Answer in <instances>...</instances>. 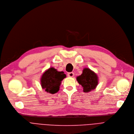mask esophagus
<instances>
[{
    "mask_svg": "<svg viewBox=\"0 0 134 134\" xmlns=\"http://www.w3.org/2000/svg\"><path fill=\"white\" fill-rule=\"evenodd\" d=\"M74 75V74L73 72H69L68 73V76L69 77H73Z\"/></svg>",
    "mask_w": 134,
    "mask_h": 134,
    "instance_id": "obj_1",
    "label": "esophagus"
}]
</instances>
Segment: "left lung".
Returning a JSON list of instances; mask_svg holds the SVG:
<instances>
[{"label":"left lung","mask_w":134,"mask_h":134,"mask_svg":"<svg viewBox=\"0 0 134 134\" xmlns=\"http://www.w3.org/2000/svg\"><path fill=\"white\" fill-rule=\"evenodd\" d=\"M78 83L83 88V91L88 93L95 89L98 85L97 74L89 68H84L82 73L76 77Z\"/></svg>","instance_id":"obj_1"}]
</instances>
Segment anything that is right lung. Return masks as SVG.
Returning <instances> with one entry per match:
<instances>
[{"label": "right lung", "instance_id": "right-lung-1", "mask_svg": "<svg viewBox=\"0 0 134 134\" xmlns=\"http://www.w3.org/2000/svg\"><path fill=\"white\" fill-rule=\"evenodd\" d=\"M66 77L63 71H58L51 67L46 70L41 77L42 88L47 93L54 94L59 91L62 80Z\"/></svg>", "mask_w": 134, "mask_h": 134}]
</instances>
